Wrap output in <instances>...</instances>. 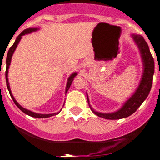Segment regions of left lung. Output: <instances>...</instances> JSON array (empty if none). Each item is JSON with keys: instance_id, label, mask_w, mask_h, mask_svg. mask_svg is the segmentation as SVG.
Returning a JSON list of instances; mask_svg holds the SVG:
<instances>
[{"instance_id": "left-lung-1", "label": "left lung", "mask_w": 160, "mask_h": 160, "mask_svg": "<svg viewBox=\"0 0 160 160\" xmlns=\"http://www.w3.org/2000/svg\"><path fill=\"white\" fill-rule=\"evenodd\" d=\"M133 38L139 48L144 66L143 76L140 82L139 86L134 95L126 101L122 109L112 113H102L94 111L90 106L88 97H87L90 109L98 117L104 118L105 119H109V120H116V119L127 118L133 114L138 109V107L145 101L151 91L152 81H153L154 72H155V63H154L153 57L150 52L149 47L147 45V42L145 41L142 36L139 34H133Z\"/></svg>"}]
</instances>
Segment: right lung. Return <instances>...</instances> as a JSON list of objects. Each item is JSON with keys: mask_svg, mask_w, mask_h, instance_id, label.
Returning <instances> with one entry per match:
<instances>
[{"mask_svg": "<svg viewBox=\"0 0 160 160\" xmlns=\"http://www.w3.org/2000/svg\"><path fill=\"white\" fill-rule=\"evenodd\" d=\"M35 30H37V28H29V29H26V30H23V31H22V33H21V34H19L18 36V38H17V39L15 40L13 45L10 48H9V51H8V54H7V57H6V70H5V79H6L7 88H8V90H9V94H10L11 97H12V99H13V102L15 103V105L18 107L19 109H20L23 112V113H25L26 114L29 115V116H31V117H33V118H49V117H51V116H54V115L58 114L59 113H51V114H40V113H34V112H31V111L28 110V109H24L23 107L21 106V105H19L18 102H17L16 100H15L14 97H13V96L12 95V92H11L10 88H9V81H8V70H9V65H10L11 58H12V55H13V52H14L15 49H16L17 46H18V44L19 43V42H20L21 38H22V35H24V34H29V33H31V32L35 31ZM76 76V73L75 72V73H73V74L71 75L70 77H69L68 80V84H67V88H66V92H67V91L69 89V88H70L71 84H72V81H73V79H74V77Z\"/></svg>", "mask_w": 160, "mask_h": 160, "instance_id": "obj_1", "label": "right lung"}]
</instances>
